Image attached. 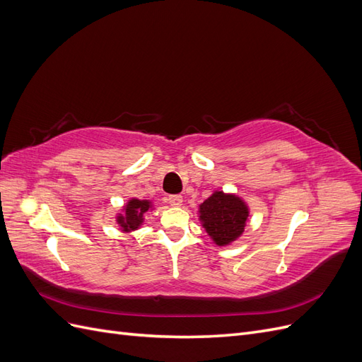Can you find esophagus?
<instances>
[{"label":"esophagus","instance_id":"1","mask_svg":"<svg viewBox=\"0 0 362 362\" xmlns=\"http://www.w3.org/2000/svg\"><path fill=\"white\" fill-rule=\"evenodd\" d=\"M168 202L172 206H181L182 205V196H180V194H170V196H168Z\"/></svg>","mask_w":362,"mask_h":362}]
</instances>
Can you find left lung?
Listing matches in <instances>:
<instances>
[{"mask_svg": "<svg viewBox=\"0 0 362 362\" xmlns=\"http://www.w3.org/2000/svg\"><path fill=\"white\" fill-rule=\"evenodd\" d=\"M247 204L233 193L214 192L199 205V221L217 246H228L243 234Z\"/></svg>", "mask_w": 362, "mask_h": 362, "instance_id": "8db88e82", "label": "left lung"}]
</instances>
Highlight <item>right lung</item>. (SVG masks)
<instances>
[{
  "instance_id": "1",
  "label": "right lung",
  "mask_w": 362,
  "mask_h": 362,
  "mask_svg": "<svg viewBox=\"0 0 362 362\" xmlns=\"http://www.w3.org/2000/svg\"><path fill=\"white\" fill-rule=\"evenodd\" d=\"M151 208L152 202L148 199H129L124 206L122 213L117 214L116 222L124 233L136 231V229H139L141 223H144V216L148 210H151Z\"/></svg>"
}]
</instances>
